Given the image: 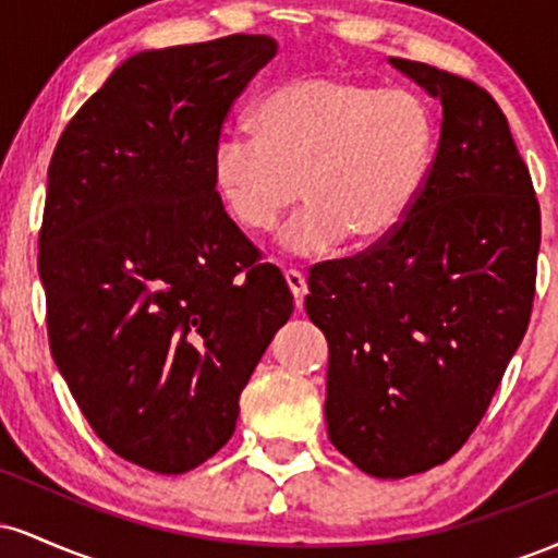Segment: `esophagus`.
Here are the masks:
<instances>
[{
  "label": "esophagus",
  "mask_w": 558,
  "mask_h": 558,
  "mask_svg": "<svg viewBox=\"0 0 558 558\" xmlns=\"http://www.w3.org/2000/svg\"><path fill=\"white\" fill-rule=\"evenodd\" d=\"M283 275H286L288 288H291L293 293V301H296V306H301V301L306 296V278L299 270H286Z\"/></svg>",
  "instance_id": "esophagus-1"
}]
</instances>
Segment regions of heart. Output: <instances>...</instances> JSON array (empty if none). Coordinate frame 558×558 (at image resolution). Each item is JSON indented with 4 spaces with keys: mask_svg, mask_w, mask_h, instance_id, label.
Listing matches in <instances>:
<instances>
[{
    "mask_svg": "<svg viewBox=\"0 0 558 558\" xmlns=\"http://www.w3.org/2000/svg\"><path fill=\"white\" fill-rule=\"evenodd\" d=\"M254 133L228 131L213 151L222 207L265 233L304 196L280 241L296 254L356 246L393 233L420 196L435 151L425 99L351 75L275 86L252 112Z\"/></svg>",
    "mask_w": 558,
    "mask_h": 558,
    "instance_id": "obj_1",
    "label": "heart"
}]
</instances>
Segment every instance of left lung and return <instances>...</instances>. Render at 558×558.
I'll return each instance as SVG.
<instances>
[{
  "instance_id": "8db88e82",
  "label": "left lung",
  "mask_w": 558,
  "mask_h": 558,
  "mask_svg": "<svg viewBox=\"0 0 558 558\" xmlns=\"http://www.w3.org/2000/svg\"><path fill=\"white\" fill-rule=\"evenodd\" d=\"M444 107L420 196L386 239L310 270L330 444L373 477L448 462L488 412L535 299L541 204L496 99L390 57Z\"/></svg>"
}]
</instances>
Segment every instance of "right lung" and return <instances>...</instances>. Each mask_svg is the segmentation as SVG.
<instances>
[{
  "mask_svg": "<svg viewBox=\"0 0 558 558\" xmlns=\"http://www.w3.org/2000/svg\"><path fill=\"white\" fill-rule=\"evenodd\" d=\"M275 52L270 36L233 34L128 57L49 162V349L94 433L159 475L228 444L241 390L293 312L213 183L230 107Z\"/></svg>",
  "mask_w": 558,
  "mask_h": 558,
  "instance_id": "right-lung-1",
  "label": "right lung"
}]
</instances>
